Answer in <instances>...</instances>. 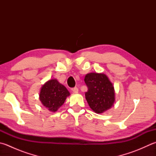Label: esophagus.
<instances>
[{
    "instance_id": "1",
    "label": "esophagus",
    "mask_w": 156,
    "mask_h": 156,
    "mask_svg": "<svg viewBox=\"0 0 156 156\" xmlns=\"http://www.w3.org/2000/svg\"><path fill=\"white\" fill-rule=\"evenodd\" d=\"M71 90H72V92L75 94H77L79 92V89L77 87H73V88H72Z\"/></svg>"
}]
</instances>
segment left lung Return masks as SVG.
<instances>
[{"label": "left lung", "instance_id": "obj_1", "mask_svg": "<svg viewBox=\"0 0 156 156\" xmlns=\"http://www.w3.org/2000/svg\"><path fill=\"white\" fill-rule=\"evenodd\" d=\"M88 90L85 94L90 107L96 113L101 114L113 107L115 93L113 83L104 73H90L85 76Z\"/></svg>", "mask_w": 156, "mask_h": 156}]
</instances>
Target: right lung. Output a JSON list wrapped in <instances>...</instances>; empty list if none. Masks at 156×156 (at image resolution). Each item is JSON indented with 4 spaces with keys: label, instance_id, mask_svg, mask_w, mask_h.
I'll return each instance as SVG.
<instances>
[{
    "label": "right lung",
    "instance_id": "obj_1",
    "mask_svg": "<svg viewBox=\"0 0 156 156\" xmlns=\"http://www.w3.org/2000/svg\"><path fill=\"white\" fill-rule=\"evenodd\" d=\"M70 94L64 85L59 83L56 79H51L41 88L39 100L48 111L55 112L64 103Z\"/></svg>",
    "mask_w": 156,
    "mask_h": 156
}]
</instances>
